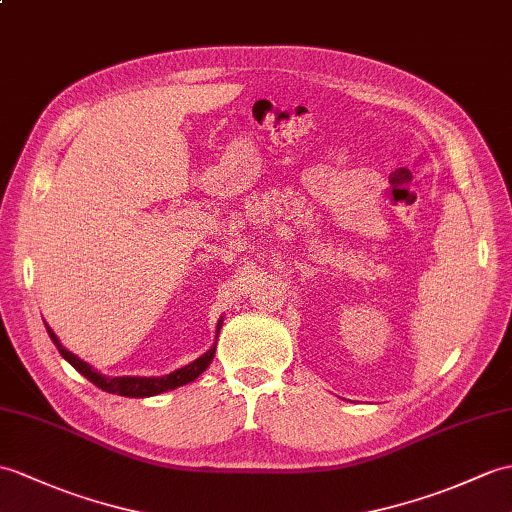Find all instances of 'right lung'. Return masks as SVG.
<instances>
[{
	"instance_id": "right-lung-1",
	"label": "right lung",
	"mask_w": 512,
	"mask_h": 512,
	"mask_svg": "<svg viewBox=\"0 0 512 512\" xmlns=\"http://www.w3.org/2000/svg\"><path fill=\"white\" fill-rule=\"evenodd\" d=\"M220 327H222V318L218 320V327H216V342H218V334H220ZM47 334H50L52 342L56 344L58 353L63 355V358L76 368L80 375H85L91 384H95L98 388H102L104 392H113V395H122V397H154V395H161V392H168L174 390L178 386H185L189 382H194L198 375H202L209 368L213 355H216V342H213V347L202 353L200 358H196L194 362H189L181 368H176L170 375H161V377H109V375H102L98 368H93L89 362L80 360L76 353L67 351L61 340L56 338V334L52 331V327L45 323Z\"/></svg>"
}]
</instances>
